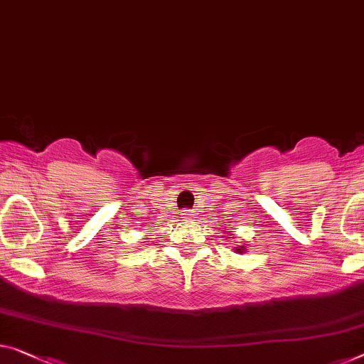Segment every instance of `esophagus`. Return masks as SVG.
Instances as JSON below:
<instances>
[{"label": "esophagus", "mask_w": 364, "mask_h": 364, "mask_svg": "<svg viewBox=\"0 0 364 364\" xmlns=\"http://www.w3.org/2000/svg\"><path fill=\"white\" fill-rule=\"evenodd\" d=\"M183 215H184V219L193 220V219H194V215H196V214H194V210H184Z\"/></svg>", "instance_id": "34e87169"}]
</instances>
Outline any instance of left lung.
<instances>
[{
  "label": "left lung",
  "mask_w": 364,
  "mask_h": 364,
  "mask_svg": "<svg viewBox=\"0 0 364 364\" xmlns=\"http://www.w3.org/2000/svg\"><path fill=\"white\" fill-rule=\"evenodd\" d=\"M229 238H232V237H229ZM234 250H235V253H245L247 252V247L245 245H238V247H234Z\"/></svg>",
  "instance_id": "left-lung-1"
}]
</instances>
